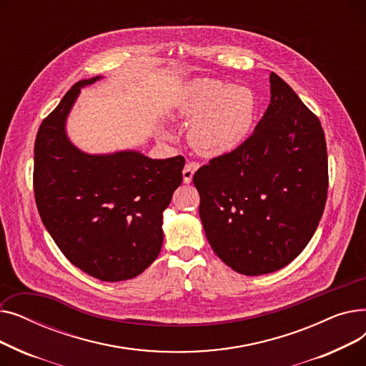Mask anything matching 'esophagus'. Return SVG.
<instances>
[{"label":"esophagus","instance_id":"1","mask_svg":"<svg viewBox=\"0 0 366 366\" xmlns=\"http://www.w3.org/2000/svg\"><path fill=\"white\" fill-rule=\"evenodd\" d=\"M199 164L197 163H187L184 170H182V178H184V182L185 184H189L191 181H193V177H194V172L197 170Z\"/></svg>","mask_w":366,"mask_h":366}]
</instances>
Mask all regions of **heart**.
Returning a JSON list of instances; mask_svg holds the SVG:
<instances>
[{
	"instance_id": "1",
	"label": "heart",
	"mask_w": 366,
	"mask_h": 366,
	"mask_svg": "<svg viewBox=\"0 0 366 366\" xmlns=\"http://www.w3.org/2000/svg\"><path fill=\"white\" fill-rule=\"evenodd\" d=\"M257 109V96L251 89L218 80L191 83L178 101L179 117L194 122L189 130L191 144L209 157L239 148L252 132Z\"/></svg>"
}]
</instances>
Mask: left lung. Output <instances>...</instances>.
<instances>
[{
    "mask_svg": "<svg viewBox=\"0 0 366 366\" xmlns=\"http://www.w3.org/2000/svg\"><path fill=\"white\" fill-rule=\"evenodd\" d=\"M270 92L251 137L193 178L210 246L246 276L273 273L294 261L313 237L328 194L319 119L274 72Z\"/></svg>",
    "mask_w": 366,
    "mask_h": 366,
    "instance_id": "obj_1",
    "label": "left lung"
}]
</instances>
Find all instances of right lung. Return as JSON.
Returning <instances> with one entry per match:
<instances>
[{
	"label": "right lung",
	"mask_w": 366,
	"mask_h": 366,
	"mask_svg": "<svg viewBox=\"0 0 366 366\" xmlns=\"http://www.w3.org/2000/svg\"><path fill=\"white\" fill-rule=\"evenodd\" d=\"M99 79L75 83L38 129L34 193L62 254L96 279L122 282L141 274L159 257L163 210L182 182L185 160L76 148L66 134L68 114L80 90Z\"/></svg>",
	"instance_id": "add662e5"
}]
</instances>
